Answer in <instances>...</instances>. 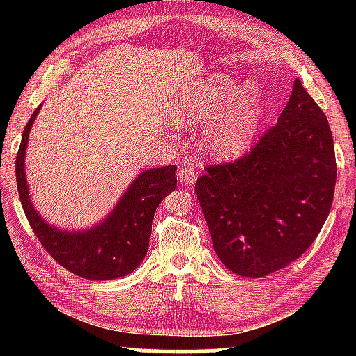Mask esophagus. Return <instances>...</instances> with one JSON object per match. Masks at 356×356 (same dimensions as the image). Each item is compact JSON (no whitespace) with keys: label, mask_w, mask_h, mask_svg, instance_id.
Masks as SVG:
<instances>
[{"label":"esophagus","mask_w":356,"mask_h":356,"mask_svg":"<svg viewBox=\"0 0 356 356\" xmlns=\"http://www.w3.org/2000/svg\"><path fill=\"white\" fill-rule=\"evenodd\" d=\"M177 179L182 182L184 185H193L197 179V168L196 166H185L179 171Z\"/></svg>","instance_id":"1"}]
</instances>
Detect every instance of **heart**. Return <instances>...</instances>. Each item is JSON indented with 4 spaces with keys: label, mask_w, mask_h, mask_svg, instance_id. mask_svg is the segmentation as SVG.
Wrapping results in <instances>:
<instances>
[{
    "label": "heart",
    "mask_w": 356,
    "mask_h": 356,
    "mask_svg": "<svg viewBox=\"0 0 356 356\" xmlns=\"http://www.w3.org/2000/svg\"><path fill=\"white\" fill-rule=\"evenodd\" d=\"M177 122H207L201 147L213 159L242 155L251 147L265 118V95L254 81L225 74L204 78L186 91L174 110Z\"/></svg>",
    "instance_id": "obj_1"
}]
</instances>
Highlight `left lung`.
Masks as SVG:
<instances>
[{"label": "left lung", "instance_id": "1", "mask_svg": "<svg viewBox=\"0 0 356 356\" xmlns=\"http://www.w3.org/2000/svg\"><path fill=\"white\" fill-rule=\"evenodd\" d=\"M206 171L196 196L225 267L246 278L284 268L314 242L333 202L327 116L297 78L278 124L256 147Z\"/></svg>", "mask_w": 356, "mask_h": 356}]
</instances>
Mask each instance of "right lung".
<instances>
[{
	"label": "right lung",
	"mask_w": 356,
	"mask_h": 356,
	"mask_svg": "<svg viewBox=\"0 0 356 356\" xmlns=\"http://www.w3.org/2000/svg\"><path fill=\"white\" fill-rule=\"evenodd\" d=\"M42 105L23 130L15 160V177L22 207L35 237L58 264L86 280L106 281L134 272L147 254L152 220L159 204L176 188V166L144 170L124 191L104 220L81 231L56 227L33 206L25 172L29 131Z\"/></svg>",
	"instance_id": "1"
}]
</instances>
